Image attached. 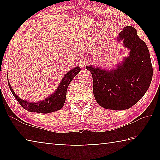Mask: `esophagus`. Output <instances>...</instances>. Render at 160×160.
<instances>
[{
    "instance_id": "34e87169",
    "label": "esophagus",
    "mask_w": 160,
    "mask_h": 160,
    "mask_svg": "<svg viewBox=\"0 0 160 160\" xmlns=\"http://www.w3.org/2000/svg\"><path fill=\"white\" fill-rule=\"evenodd\" d=\"M79 62H80V65L81 67H85V66L87 64V63H88V61H87L86 59H85V58H82V59H80Z\"/></svg>"
}]
</instances>
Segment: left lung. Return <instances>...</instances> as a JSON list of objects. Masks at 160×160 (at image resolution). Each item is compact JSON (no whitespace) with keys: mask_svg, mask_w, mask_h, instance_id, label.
Listing matches in <instances>:
<instances>
[{"mask_svg":"<svg viewBox=\"0 0 160 160\" xmlns=\"http://www.w3.org/2000/svg\"><path fill=\"white\" fill-rule=\"evenodd\" d=\"M130 49L129 56L117 68L106 71L87 66L93 79V93L97 102L108 109L124 110L142 98L152 78L150 53L132 26L124 28L118 37Z\"/></svg>","mask_w":160,"mask_h":160,"instance_id":"8db88e82","label":"left lung"}]
</instances>
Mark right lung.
I'll return each instance as SVG.
<instances>
[{
	"label": "right lung",
	"mask_w": 160,
	"mask_h": 160,
	"mask_svg": "<svg viewBox=\"0 0 160 160\" xmlns=\"http://www.w3.org/2000/svg\"><path fill=\"white\" fill-rule=\"evenodd\" d=\"M80 71V67H75L73 69L70 70L68 73L65 75L64 78L62 79L60 85H59L57 90L55 92L51 94V96L47 97V99L43 100L42 102H38L34 103H31L26 102L25 100L20 99L14 91H13L11 85H10L8 81V85L10 89V91L14 96L15 98L18 100L20 104L24 109L31 112H37L42 113H48L51 112H56L61 109L64 105L66 97V92L70 82L73 79L74 77L78 72Z\"/></svg>",
	"instance_id": "right-lung-1"
}]
</instances>
